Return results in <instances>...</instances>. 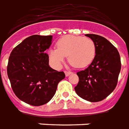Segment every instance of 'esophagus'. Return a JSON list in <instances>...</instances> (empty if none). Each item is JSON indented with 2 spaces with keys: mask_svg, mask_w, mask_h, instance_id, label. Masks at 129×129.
I'll use <instances>...</instances> for the list:
<instances>
[{
  "mask_svg": "<svg viewBox=\"0 0 129 129\" xmlns=\"http://www.w3.org/2000/svg\"><path fill=\"white\" fill-rule=\"evenodd\" d=\"M64 73H65V75L67 76V77H68V76H69L71 74H72L73 73V72H71V71H64Z\"/></svg>",
  "mask_w": 129,
  "mask_h": 129,
  "instance_id": "34e87169",
  "label": "esophagus"
}]
</instances>
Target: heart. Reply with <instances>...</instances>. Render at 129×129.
I'll use <instances>...</instances> for the list:
<instances>
[{
	"label": "heart",
	"instance_id": "obj_1",
	"mask_svg": "<svg viewBox=\"0 0 129 129\" xmlns=\"http://www.w3.org/2000/svg\"><path fill=\"white\" fill-rule=\"evenodd\" d=\"M56 47L48 52L49 59L56 68L61 67L66 56L70 64L77 68L88 66L95 56V43L89 37L66 35L57 41Z\"/></svg>",
	"mask_w": 129,
	"mask_h": 129
}]
</instances>
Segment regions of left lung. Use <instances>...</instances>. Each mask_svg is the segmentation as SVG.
Returning <instances> with one entry per match:
<instances>
[{"instance_id": "8db88e82", "label": "left lung", "mask_w": 129, "mask_h": 129, "mask_svg": "<svg viewBox=\"0 0 129 129\" xmlns=\"http://www.w3.org/2000/svg\"><path fill=\"white\" fill-rule=\"evenodd\" d=\"M96 45V55L90 65L77 73L79 81L75 87L78 95L90 102L101 101L115 90L121 62L117 48L101 36L87 34Z\"/></svg>"}]
</instances>
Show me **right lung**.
Wrapping results in <instances>:
<instances>
[{
	"label": "right lung",
	"mask_w": 129,
	"mask_h": 129,
	"mask_svg": "<svg viewBox=\"0 0 129 129\" xmlns=\"http://www.w3.org/2000/svg\"><path fill=\"white\" fill-rule=\"evenodd\" d=\"M51 35L28 37L12 50L8 62L7 75L15 95L32 106L47 103L56 92L64 73L48 65L46 53L52 41Z\"/></svg>",
	"instance_id": "add662e5"
}]
</instances>
